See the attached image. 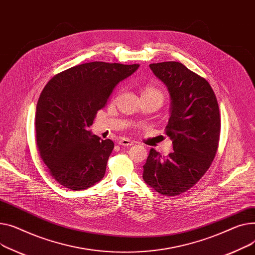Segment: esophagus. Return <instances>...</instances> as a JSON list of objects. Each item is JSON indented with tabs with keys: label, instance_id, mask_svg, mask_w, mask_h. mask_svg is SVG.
<instances>
[{
	"label": "esophagus",
	"instance_id": "1",
	"mask_svg": "<svg viewBox=\"0 0 255 255\" xmlns=\"http://www.w3.org/2000/svg\"><path fill=\"white\" fill-rule=\"evenodd\" d=\"M117 143L119 145H122V146H131V145H133V143L129 139H127V138H122L121 140H118Z\"/></svg>",
	"mask_w": 255,
	"mask_h": 255
}]
</instances>
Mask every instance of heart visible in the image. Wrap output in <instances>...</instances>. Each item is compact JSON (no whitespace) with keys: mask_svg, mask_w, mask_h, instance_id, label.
<instances>
[{"mask_svg":"<svg viewBox=\"0 0 255 255\" xmlns=\"http://www.w3.org/2000/svg\"><path fill=\"white\" fill-rule=\"evenodd\" d=\"M142 96H154L156 98H158L161 102L163 100V93L160 91L159 88L153 86V85H147L144 89Z\"/></svg>","mask_w":255,"mask_h":255,"instance_id":"b5f03b06","label":"heart"}]
</instances>
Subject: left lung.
Returning <instances> with one entry per match:
<instances>
[{
    "label": "left lung",
    "mask_w": 255,
    "mask_h": 255,
    "mask_svg": "<svg viewBox=\"0 0 255 255\" xmlns=\"http://www.w3.org/2000/svg\"><path fill=\"white\" fill-rule=\"evenodd\" d=\"M149 67L171 96L166 134L174 151L161 156L151 148L143 166V179L160 194L174 197L191 188L210 168L219 144V107L209 82L181 63Z\"/></svg>",
    "instance_id": "obj_1"
}]
</instances>
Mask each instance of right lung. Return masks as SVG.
<instances>
[{
    "mask_svg": "<svg viewBox=\"0 0 255 255\" xmlns=\"http://www.w3.org/2000/svg\"><path fill=\"white\" fill-rule=\"evenodd\" d=\"M139 66L86 63L56 74L45 85L37 103L36 142L57 183L78 191L102 180L114 143L88 128L115 86Z\"/></svg>",
    "mask_w": 255,
    "mask_h": 255,
    "instance_id": "obj_1",
    "label": "right lung"
}]
</instances>
